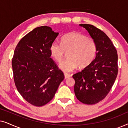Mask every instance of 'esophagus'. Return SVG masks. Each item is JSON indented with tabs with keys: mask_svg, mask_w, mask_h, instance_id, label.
Wrapping results in <instances>:
<instances>
[{
	"mask_svg": "<svg viewBox=\"0 0 128 128\" xmlns=\"http://www.w3.org/2000/svg\"><path fill=\"white\" fill-rule=\"evenodd\" d=\"M64 78H68L70 77V74L68 73H64Z\"/></svg>",
	"mask_w": 128,
	"mask_h": 128,
	"instance_id": "esophagus-1",
	"label": "esophagus"
}]
</instances>
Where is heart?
Here are the masks:
<instances>
[{"mask_svg": "<svg viewBox=\"0 0 128 128\" xmlns=\"http://www.w3.org/2000/svg\"><path fill=\"white\" fill-rule=\"evenodd\" d=\"M97 50V44L93 39L76 32L63 36L60 44L53 42L50 48V55L57 62H60L64 52H68V59L59 64L60 69L67 72L76 69L78 66L80 68L88 66L95 58Z\"/></svg>", "mask_w": 128, "mask_h": 128, "instance_id": "1", "label": "heart"}]
</instances>
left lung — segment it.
Here are the masks:
<instances>
[{"label": "left lung", "instance_id": "obj_1", "mask_svg": "<svg viewBox=\"0 0 128 128\" xmlns=\"http://www.w3.org/2000/svg\"><path fill=\"white\" fill-rule=\"evenodd\" d=\"M85 28L97 46L92 62L81 72L75 73L74 91L78 100L86 104L102 101L110 92L118 74V54L109 37L95 26L80 24Z\"/></svg>", "mask_w": 128, "mask_h": 128}]
</instances>
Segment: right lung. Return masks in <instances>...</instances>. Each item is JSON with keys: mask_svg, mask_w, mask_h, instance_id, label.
<instances>
[{"mask_svg": "<svg viewBox=\"0 0 128 128\" xmlns=\"http://www.w3.org/2000/svg\"><path fill=\"white\" fill-rule=\"evenodd\" d=\"M58 34L48 26L36 27L20 40L14 52L15 85L23 98L34 106L50 102L64 78L50 58V46Z\"/></svg>", "mask_w": 128, "mask_h": 128, "instance_id": "right-lung-1", "label": "right lung"}]
</instances>
